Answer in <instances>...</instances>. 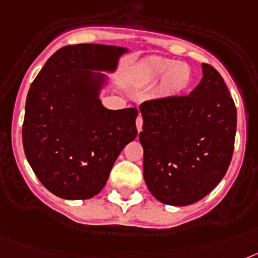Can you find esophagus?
Instances as JSON below:
<instances>
[{"mask_svg":"<svg viewBox=\"0 0 258 258\" xmlns=\"http://www.w3.org/2000/svg\"><path fill=\"white\" fill-rule=\"evenodd\" d=\"M136 128H138L139 132L142 131V128H143V118H142V115H139L138 118H136Z\"/></svg>","mask_w":258,"mask_h":258,"instance_id":"obj_1","label":"esophagus"}]
</instances>
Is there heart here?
<instances>
[{"label":"heart","instance_id":"b5f03b06","mask_svg":"<svg viewBox=\"0 0 258 258\" xmlns=\"http://www.w3.org/2000/svg\"><path fill=\"white\" fill-rule=\"evenodd\" d=\"M139 82L143 84H154L160 82V95L162 97H174L188 88L192 79L189 67L174 59L154 57L143 62L136 71Z\"/></svg>","mask_w":258,"mask_h":258}]
</instances>
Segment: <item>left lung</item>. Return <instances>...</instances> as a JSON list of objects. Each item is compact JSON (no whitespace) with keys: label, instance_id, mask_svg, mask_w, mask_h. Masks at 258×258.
Wrapping results in <instances>:
<instances>
[{"label":"left lung","instance_id":"left-lung-1","mask_svg":"<svg viewBox=\"0 0 258 258\" xmlns=\"http://www.w3.org/2000/svg\"><path fill=\"white\" fill-rule=\"evenodd\" d=\"M188 96L143 102L144 180L157 200L185 207L201 200L225 176L236 134V107L223 78L203 63Z\"/></svg>","mask_w":258,"mask_h":258}]
</instances>
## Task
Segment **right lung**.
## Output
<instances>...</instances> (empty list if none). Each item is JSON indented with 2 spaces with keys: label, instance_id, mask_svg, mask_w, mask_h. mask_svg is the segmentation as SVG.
Returning <instances> with one entry per match:
<instances>
[{
  "label": "right lung",
  "instance_id": "obj_1",
  "mask_svg": "<svg viewBox=\"0 0 258 258\" xmlns=\"http://www.w3.org/2000/svg\"><path fill=\"white\" fill-rule=\"evenodd\" d=\"M123 46L67 45L49 58L31 84L23 122L27 161L44 187L66 200H87L106 184L122 149L138 135V109L102 105L106 74Z\"/></svg>",
  "mask_w": 258,
  "mask_h": 258
}]
</instances>
